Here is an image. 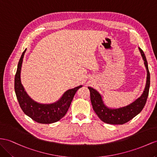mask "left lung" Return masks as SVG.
I'll return each mask as SVG.
<instances>
[{"label":"left lung","instance_id":"8db88e82","mask_svg":"<svg viewBox=\"0 0 157 157\" xmlns=\"http://www.w3.org/2000/svg\"><path fill=\"white\" fill-rule=\"evenodd\" d=\"M139 49L147 70V81L143 94L133 102L126 106L119 108L109 107L104 103L103 96L97 90L91 87H88L90 91V99L93 109L98 117L104 123L111 124H122L125 123L137 115L145 105L150 87V73L148 71L145 55L140 48H139Z\"/></svg>","mask_w":157,"mask_h":157}]
</instances>
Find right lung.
Returning a JSON list of instances; mask_svg holds the SVG:
<instances>
[{
	"mask_svg": "<svg viewBox=\"0 0 157 157\" xmlns=\"http://www.w3.org/2000/svg\"><path fill=\"white\" fill-rule=\"evenodd\" d=\"M26 50V49L23 52L19 60L14 78V90L20 107L24 113L36 122L42 124L57 122L65 116L76 91L82 86L67 90L60 99L54 103L44 104L34 101L27 94L21 80L22 63Z\"/></svg>",
	"mask_w": 157,
	"mask_h": 157,
	"instance_id": "add662e5",
	"label": "right lung"
}]
</instances>
